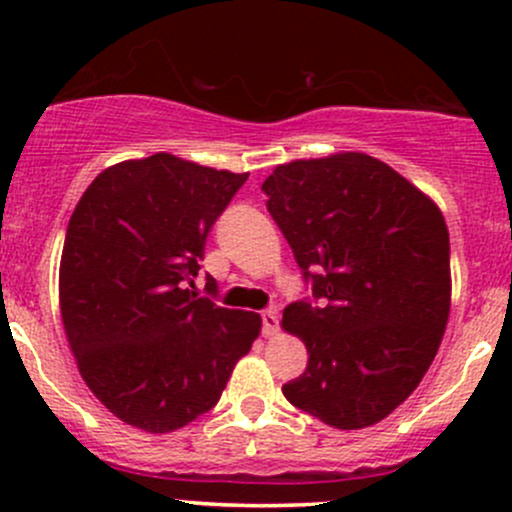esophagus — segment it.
Instances as JSON below:
<instances>
[{
  "mask_svg": "<svg viewBox=\"0 0 512 512\" xmlns=\"http://www.w3.org/2000/svg\"><path fill=\"white\" fill-rule=\"evenodd\" d=\"M262 332L264 337H274L279 332V313H276V308H267L262 313Z\"/></svg>",
  "mask_w": 512,
  "mask_h": 512,
  "instance_id": "obj_1",
  "label": "esophagus"
}]
</instances>
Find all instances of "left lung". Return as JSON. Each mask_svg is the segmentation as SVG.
<instances>
[{
	"instance_id": "left-lung-1",
	"label": "left lung",
	"mask_w": 512,
	"mask_h": 512,
	"mask_svg": "<svg viewBox=\"0 0 512 512\" xmlns=\"http://www.w3.org/2000/svg\"><path fill=\"white\" fill-rule=\"evenodd\" d=\"M262 190L315 301L284 308L281 325L310 358L281 392L342 431L378 424L419 387L448 325L443 214L356 151L276 166Z\"/></svg>"
}]
</instances>
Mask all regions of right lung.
<instances>
[{
    "label": "right lung",
    "instance_id": "add662e5",
    "mask_svg": "<svg viewBox=\"0 0 512 512\" xmlns=\"http://www.w3.org/2000/svg\"><path fill=\"white\" fill-rule=\"evenodd\" d=\"M245 180L154 154L105 168L76 204L60 262L64 332L88 390L129 426L195 421L260 334L257 313L195 291L211 226Z\"/></svg>",
    "mask_w": 512,
    "mask_h": 512
}]
</instances>
